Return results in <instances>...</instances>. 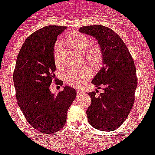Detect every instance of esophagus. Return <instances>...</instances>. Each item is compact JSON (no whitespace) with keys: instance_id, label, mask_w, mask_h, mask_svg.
I'll return each instance as SVG.
<instances>
[{"instance_id":"1","label":"esophagus","mask_w":155,"mask_h":155,"mask_svg":"<svg viewBox=\"0 0 155 155\" xmlns=\"http://www.w3.org/2000/svg\"><path fill=\"white\" fill-rule=\"evenodd\" d=\"M76 93H77L78 96H79V95H81V94H83V91H81V90H79V89H77L76 90Z\"/></svg>"}]
</instances>
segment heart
I'll return each mask as SVG.
<instances>
[{
    "label": "heart",
    "mask_w": 155,
    "mask_h": 155,
    "mask_svg": "<svg viewBox=\"0 0 155 155\" xmlns=\"http://www.w3.org/2000/svg\"><path fill=\"white\" fill-rule=\"evenodd\" d=\"M65 43L80 54H83L86 61L94 66H99L103 61V53L98 46H91L90 48V40L86 35L79 33H73L68 35ZM63 43L58 40L54 48V59L57 66L61 65V53ZM93 76V70L90 66H83L79 68L69 69L64 75V81L72 87H80Z\"/></svg>",
    "instance_id": "obj_1"
}]
</instances>
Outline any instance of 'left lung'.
Returning <instances> with one entry per match:
<instances>
[{
  "label": "left lung",
  "mask_w": 155,
  "mask_h": 155,
  "mask_svg": "<svg viewBox=\"0 0 155 155\" xmlns=\"http://www.w3.org/2000/svg\"><path fill=\"white\" fill-rule=\"evenodd\" d=\"M79 32L97 40L103 53V67L92 83L103 93H89L91 104L87 110L89 123L97 130L113 131L124 122L134 103L137 87L134 59L120 37L101 25L83 26Z\"/></svg>",
  "instance_id": "left-lung-1"
}]
</instances>
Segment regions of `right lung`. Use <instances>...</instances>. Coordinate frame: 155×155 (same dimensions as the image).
<instances>
[{
  "instance_id": "add662e5",
  "label": "right lung",
  "mask_w": 155,
  "mask_h": 155,
  "mask_svg": "<svg viewBox=\"0 0 155 155\" xmlns=\"http://www.w3.org/2000/svg\"><path fill=\"white\" fill-rule=\"evenodd\" d=\"M65 29L47 25L28 37L13 74L18 105L29 124L43 134H54L64 126L67 111L76 97V90L68 86L57 94L50 91L52 80L56 81L54 44Z\"/></svg>"
}]
</instances>
